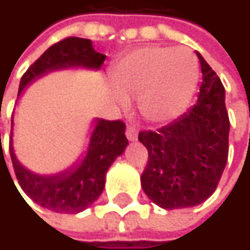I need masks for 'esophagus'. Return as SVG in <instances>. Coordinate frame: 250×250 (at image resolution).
I'll return each mask as SVG.
<instances>
[{
  "instance_id": "obj_1",
  "label": "esophagus",
  "mask_w": 250,
  "mask_h": 250,
  "mask_svg": "<svg viewBox=\"0 0 250 250\" xmlns=\"http://www.w3.org/2000/svg\"><path fill=\"white\" fill-rule=\"evenodd\" d=\"M125 136H127V139H128L130 142L137 140V131H136V128H134L133 125H128V127L125 128Z\"/></svg>"
}]
</instances>
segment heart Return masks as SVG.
I'll return each instance as SVG.
<instances>
[{
    "instance_id": "heart-1",
    "label": "heart",
    "mask_w": 250,
    "mask_h": 250,
    "mask_svg": "<svg viewBox=\"0 0 250 250\" xmlns=\"http://www.w3.org/2000/svg\"><path fill=\"white\" fill-rule=\"evenodd\" d=\"M119 107L139 98L140 114L153 123L179 114L195 91L198 63L187 49L147 46L127 53L111 69Z\"/></svg>"
}]
</instances>
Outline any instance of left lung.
Here are the masks:
<instances>
[{
  "instance_id": "left-lung-1",
  "label": "left lung",
  "mask_w": 250,
  "mask_h": 250,
  "mask_svg": "<svg viewBox=\"0 0 250 250\" xmlns=\"http://www.w3.org/2000/svg\"><path fill=\"white\" fill-rule=\"evenodd\" d=\"M203 83L197 103L158 131H140L149 152L140 176L145 194L165 210L194 207L217 188L229 155L225 86L197 52Z\"/></svg>"
}]
</instances>
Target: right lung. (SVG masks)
<instances>
[{
  "mask_svg": "<svg viewBox=\"0 0 250 250\" xmlns=\"http://www.w3.org/2000/svg\"><path fill=\"white\" fill-rule=\"evenodd\" d=\"M104 61L105 55L98 53L92 47V42L89 39H63L50 46L27 69L20 81L19 97L36 79L53 71L69 68L98 71ZM13 119L14 116L11 117L10 155L19 184L25 195H28L36 204L55 213L76 214L95 203L105 187V174L108 168L125 152L128 145L123 122L94 119V130L91 133L85 155L79 156L74 165L58 174H36L27 169L14 153Z\"/></svg>",
  "mask_w": 250,
  "mask_h": 250,
  "instance_id": "add662e5",
  "label": "right lung"
}]
</instances>
